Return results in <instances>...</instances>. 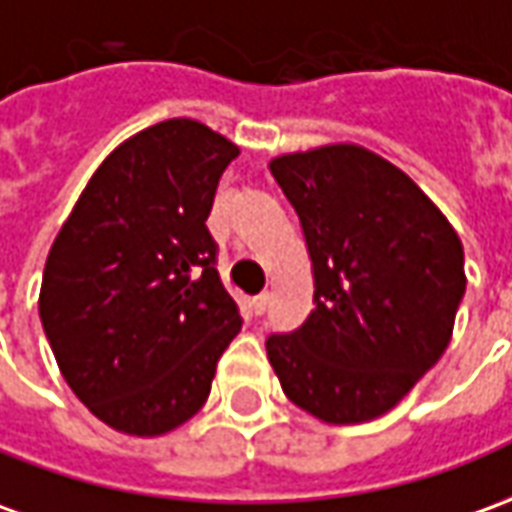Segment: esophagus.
Segmentation results:
<instances>
[{
	"mask_svg": "<svg viewBox=\"0 0 512 512\" xmlns=\"http://www.w3.org/2000/svg\"><path fill=\"white\" fill-rule=\"evenodd\" d=\"M267 303H270V295H267V292L256 295L253 303H250V306H253V315H264V312H267Z\"/></svg>",
	"mask_w": 512,
	"mask_h": 512,
	"instance_id": "34e87169",
	"label": "esophagus"
}]
</instances>
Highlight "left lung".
Here are the masks:
<instances>
[{"instance_id": "1", "label": "left lung", "mask_w": 512, "mask_h": 512, "mask_svg": "<svg viewBox=\"0 0 512 512\" xmlns=\"http://www.w3.org/2000/svg\"><path fill=\"white\" fill-rule=\"evenodd\" d=\"M270 172L301 220L315 309L267 337V359L317 421H373L443 357L465 295L463 242L407 172L359 144L278 155Z\"/></svg>"}]
</instances>
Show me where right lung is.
Here are the masks:
<instances>
[{"mask_svg": "<svg viewBox=\"0 0 512 512\" xmlns=\"http://www.w3.org/2000/svg\"><path fill=\"white\" fill-rule=\"evenodd\" d=\"M231 139L167 119L102 161L49 248L38 312L63 379L122 435L158 438L209 398L242 317L206 220Z\"/></svg>", "mask_w": 512, "mask_h": 512, "instance_id": "1", "label": "right lung"}]
</instances>
